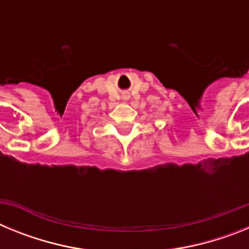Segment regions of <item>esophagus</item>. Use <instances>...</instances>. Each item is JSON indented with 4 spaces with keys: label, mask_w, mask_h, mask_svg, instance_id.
Listing matches in <instances>:
<instances>
[{
    "label": "esophagus",
    "mask_w": 249,
    "mask_h": 249,
    "mask_svg": "<svg viewBox=\"0 0 249 249\" xmlns=\"http://www.w3.org/2000/svg\"><path fill=\"white\" fill-rule=\"evenodd\" d=\"M122 98H123V100H124V101H127V100H129V96H128V94H123Z\"/></svg>",
    "instance_id": "obj_1"
}]
</instances>
